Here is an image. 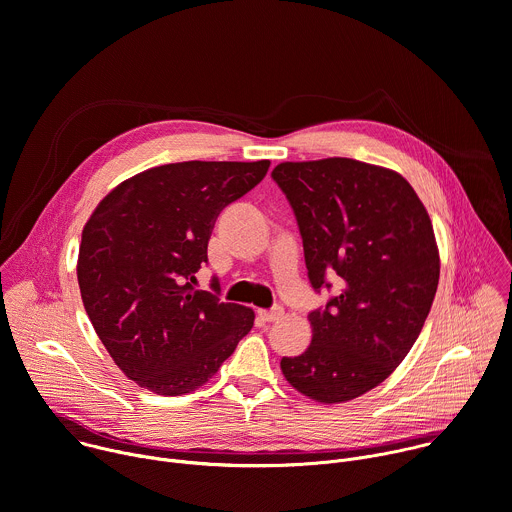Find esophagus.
Here are the masks:
<instances>
[{
	"label": "esophagus",
	"mask_w": 512,
	"mask_h": 512,
	"mask_svg": "<svg viewBox=\"0 0 512 512\" xmlns=\"http://www.w3.org/2000/svg\"><path fill=\"white\" fill-rule=\"evenodd\" d=\"M283 307L281 305H275V307H271V309H261L259 311V317L263 319V321H277L279 317H283Z\"/></svg>",
	"instance_id": "34e87169"
}]
</instances>
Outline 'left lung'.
<instances>
[{
	"label": "left lung",
	"instance_id": "8db88e82",
	"mask_svg": "<svg viewBox=\"0 0 512 512\" xmlns=\"http://www.w3.org/2000/svg\"><path fill=\"white\" fill-rule=\"evenodd\" d=\"M271 179L303 241L315 293L311 346L281 360L301 394L348 402L382 384L406 358L430 313L440 261L430 217L394 170L352 158L281 162Z\"/></svg>",
	"mask_w": 512,
	"mask_h": 512
}]
</instances>
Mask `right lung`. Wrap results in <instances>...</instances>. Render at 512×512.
Instances as JSON below:
<instances>
[{"mask_svg": "<svg viewBox=\"0 0 512 512\" xmlns=\"http://www.w3.org/2000/svg\"><path fill=\"white\" fill-rule=\"evenodd\" d=\"M269 160L164 164L118 185L82 231L78 283L116 366L179 396L203 386L253 327V311L195 289L217 215L267 175Z\"/></svg>", "mask_w": 512, "mask_h": 512, "instance_id": "1", "label": "right lung"}]
</instances>
